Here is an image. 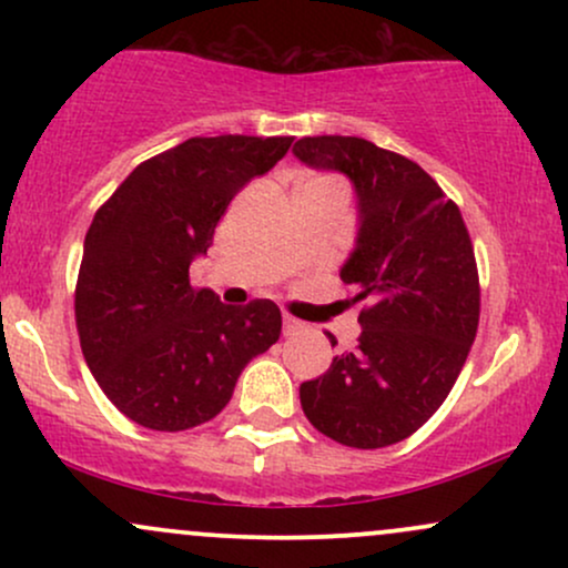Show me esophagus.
Masks as SVG:
<instances>
[{
    "mask_svg": "<svg viewBox=\"0 0 568 568\" xmlns=\"http://www.w3.org/2000/svg\"><path fill=\"white\" fill-rule=\"evenodd\" d=\"M302 328H304V323L296 321V317H291V315L283 317V334H285V336L298 334V331H302Z\"/></svg>",
    "mask_w": 568,
    "mask_h": 568,
    "instance_id": "1",
    "label": "esophagus"
}]
</instances>
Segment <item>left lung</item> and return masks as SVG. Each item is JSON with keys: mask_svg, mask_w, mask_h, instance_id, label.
Masks as SVG:
<instances>
[{"mask_svg": "<svg viewBox=\"0 0 568 568\" xmlns=\"http://www.w3.org/2000/svg\"><path fill=\"white\" fill-rule=\"evenodd\" d=\"M293 154L355 186V251L338 275L352 304L366 302L357 347L298 387L302 408L342 446H393L440 408L475 342L480 288L470 234L433 175L403 154L355 135H312Z\"/></svg>", "mask_w": 568, "mask_h": 568, "instance_id": "8db88e82", "label": "left lung"}]
</instances>
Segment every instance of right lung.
Returning <instances> with one entry per match:
<instances>
[{
	"instance_id": "1",
	"label": "right lung",
	"mask_w": 568,
	"mask_h": 568,
	"mask_svg": "<svg viewBox=\"0 0 568 568\" xmlns=\"http://www.w3.org/2000/svg\"><path fill=\"white\" fill-rule=\"evenodd\" d=\"M291 135L189 139L141 162L84 234L74 315L98 387L135 425L179 433L213 419L237 376L280 338L275 302L221 304L189 264L247 181L285 158Z\"/></svg>"
}]
</instances>
